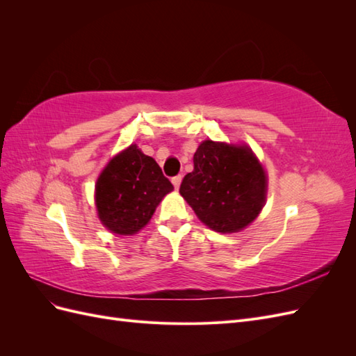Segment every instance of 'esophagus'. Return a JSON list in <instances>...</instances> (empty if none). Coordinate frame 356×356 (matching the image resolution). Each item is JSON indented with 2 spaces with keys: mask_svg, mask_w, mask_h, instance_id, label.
I'll use <instances>...</instances> for the list:
<instances>
[{
  "mask_svg": "<svg viewBox=\"0 0 356 356\" xmlns=\"http://www.w3.org/2000/svg\"><path fill=\"white\" fill-rule=\"evenodd\" d=\"M181 179H182V177H181V175H177V177L172 178V184H174V187H175V188H179Z\"/></svg>",
  "mask_w": 356,
  "mask_h": 356,
  "instance_id": "esophagus-1",
  "label": "esophagus"
}]
</instances>
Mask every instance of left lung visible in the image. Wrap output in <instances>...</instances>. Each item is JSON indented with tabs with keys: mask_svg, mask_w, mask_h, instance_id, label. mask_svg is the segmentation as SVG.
Returning a JSON list of instances; mask_svg holds the SVG:
<instances>
[{
	"mask_svg": "<svg viewBox=\"0 0 356 356\" xmlns=\"http://www.w3.org/2000/svg\"><path fill=\"white\" fill-rule=\"evenodd\" d=\"M195 169L179 193L199 220L220 233L239 232L260 213L266 174L248 147L203 141L193 157Z\"/></svg>",
	"mask_w": 356,
	"mask_h": 356,
	"instance_id": "1",
	"label": "left lung"
}]
</instances>
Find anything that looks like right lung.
<instances>
[{
	"label": "right lung",
	"instance_id": "1",
	"mask_svg": "<svg viewBox=\"0 0 356 356\" xmlns=\"http://www.w3.org/2000/svg\"><path fill=\"white\" fill-rule=\"evenodd\" d=\"M174 190L156 160L136 145L117 154L96 182V208L106 229L134 234L152 218L157 204Z\"/></svg>",
	"mask_w": 356,
	"mask_h": 356
}]
</instances>
